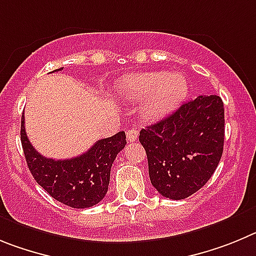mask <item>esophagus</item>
I'll return each mask as SVG.
<instances>
[{
  "instance_id": "34e87169",
  "label": "esophagus",
  "mask_w": 256,
  "mask_h": 256,
  "mask_svg": "<svg viewBox=\"0 0 256 256\" xmlns=\"http://www.w3.org/2000/svg\"><path fill=\"white\" fill-rule=\"evenodd\" d=\"M126 138H128V142H135V140H138V131L135 130L134 128H130L126 130Z\"/></svg>"
}]
</instances>
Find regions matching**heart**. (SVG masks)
<instances>
[{"instance_id": "b5f03b06", "label": "heart", "mask_w": 256, "mask_h": 256, "mask_svg": "<svg viewBox=\"0 0 256 256\" xmlns=\"http://www.w3.org/2000/svg\"><path fill=\"white\" fill-rule=\"evenodd\" d=\"M188 93V82L180 72L138 74L126 78L118 86V94L125 100H145L142 114L153 120L174 111L185 100Z\"/></svg>"}]
</instances>
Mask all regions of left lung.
<instances>
[{"mask_svg":"<svg viewBox=\"0 0 256 256\" xmlns=\"http://www.w3.org/2000/svg\"><path fill=\"white\" fill-rule=\"evenodd\" d=\"M150 182L164 198L181 200L208 182L223 153L224 108L218 96H199L140 131Z\"/></svg>","mask_w":256,"mask_h":256,"instance_id":"8db88e82","label":"left lung"}]
</instances>
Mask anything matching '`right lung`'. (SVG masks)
<instances>
[{"mask_svg": "<svg viewBox=\"0 0 256 256\" xmlns=\"http://www.w3.org/2000/svg\"><path fill=\"white\" fill-rule=\"evenodd\" d=\"M57 68L54 71H61ZM22 117V145L34 180L57 202L82 209L96 206L106 196L110 174L117 154L125 148V131L98 140L84 154L70 160L46 158L34 149L25 132Z\"/></svg>", "mask_w": 256, "mask_h": 256, "instance_id": "1", "label": "right lung"}]
</instances>
